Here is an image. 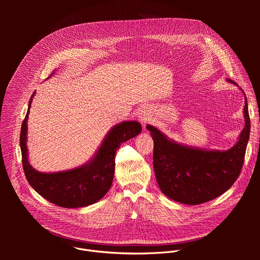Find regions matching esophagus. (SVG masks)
Segmentation results:
<instances>
[{
    "label": "esophagus",
    "instance_id": "esophagus-1",
    "mask_svg": "<svg viewBox=\"0 0 260 260\" xmlns=\"http://www.w3.org/2000/svg\"><path fill=\"white\" fill-rule=\"evenodd\" d=\"M151 114L148 110H143L141 111V113L139 115V120L143 125H146L148 122H150L151 120Z\"/></svg>",
    "mask_w": 260,
    "mask_h": 260
}]
</instances>
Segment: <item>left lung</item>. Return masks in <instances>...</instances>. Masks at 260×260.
<instances>
[{"label": "left lung", "mask_w": 260, "mask_h": 260, "mask_svg": "<svg viewBox=\"0 0 260 260\" xmlns=\"http://www.w3.org/2000/svg\"><path fill=\"white\" fill-rule=\"evenodd\" d=\"M244 116L245 127L239 141L226 151H207L180 145L148 124L154 143L153 169L162 193L182 204L200 205L229 190L242 171L250 136L247 99Z\"/></svg>", "instance_id": "left-lung-1"}]
</instances>
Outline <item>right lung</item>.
<instances>
[{
	"label": "right lung",
	"instance_id": "1",
	"mask_svg": "<svg viewBox=\"0 0 260 260\" xmlns=\"http://www.w3.org/2000/svg\"><path fill=\"white\" fill-rule=\"evenodd\" d=\"M35 91L30 96L20 131V149L25 178L30 186L48 202L62 208H80L100 201L112 185L115 152L120 144L142 131L138 121H124L111 128L91 161L80 168L59 173L36 171L27 160V117Z\"/></svg>",
	"mask_w": 260,
	"mask_h": 260
}]
</instances>
